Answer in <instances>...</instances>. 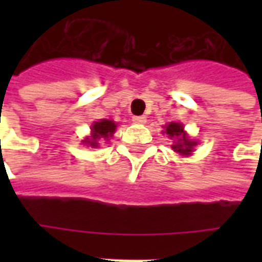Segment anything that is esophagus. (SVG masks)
I'll list each match as a JSON object with an SVG mask.
<instances>
[{"instance_id": "obj_1", "label": "esophagus", "mask_w": 262, "mask_h": 262, "mask_svg": "<svg viewBox=\"0 0 262 262\" xmlns=\"http://www.w3.org/2000/svg\"><path fill=\"white\" fill-rule=\"evenodd\" d=\"M132 120H133L135 123H137V125H144V123L147 122L146 116H133V118H132Z\"/></svg>"}]
</instances>
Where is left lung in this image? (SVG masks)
Segmentation results:
<instances>
[{
	"label": "left lung",
	"instance_id": "obj_1",
	"mask_svg": "<svg viewBox=\"0 0 262 262\" xmlns=\"http://www.w3.org/2000/svg\"><path fill=\"white\" fill-rule=\"evenodd\" d=\"M164 133H167L170 139H176V142L171 146V148L177 153L182 154V156H189L193 151V147L198 144L195 140H191L188 137L187 132L184 130V126L181 123L171 122L168 125H165Z\"/></svg>",
	"mask_w": 262,
	"mask_h": 262
}]
</instances>
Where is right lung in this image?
<instances>
[{"label":"right lung","mask_w":262,"mask_h":262,"mask_svg":"<svg viewBox=\"0 0 262 262\" xmlns=\"http://www.w3.org/2000/svg\"><path fill=\"white\" fill-rule=\"evenodd\" d=\"M115 130H116V123L114 120L102 119L99 122H94V125L91 126V136L86 137L85 140H82V143L90 146V147L95 148L98 147L99 142H102V140L108 142L109 137L114 136Z\"/></svg>","instance_id":"1"}]
</instances>
